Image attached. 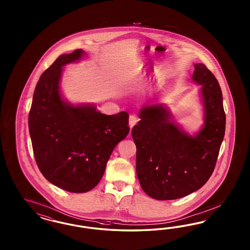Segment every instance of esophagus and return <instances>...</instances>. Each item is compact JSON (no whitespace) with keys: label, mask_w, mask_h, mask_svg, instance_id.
I'll return each mask as SVG.
<instances>
[{"label":"esophagus","mask_w":250,"mask_h":250,"mask_svg":"<svg viewBox=\"0 0 250 250\" xmlns=\"http://www.w3.org/2000/svg\"><path fill=\"white\" fill-rule=\"evenodd\" d=\"M137 121H138V119H137L136 115H134V114L130 115V117H129V126H130V128H132L137 123Z\"/></svg>","instance_id":"esophagus-1"}]
</instances>
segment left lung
Masks as SVG:
<instances>
[{"instance_id":"8db88e82","label":"left lung","mask_w":250,"mask_h":250,"mask_svg":"<svg viewBox=\"0 0 250 250\" xmlns=\"http://www.w3.org/2000/svg\"><path fill=\"white\" fill-rule=\"evenodd\" d=\"M192 79L201 84L205 126L195 136L169 121L164 107L143 108L132 129L136 174L141 188L156 200H175L202 188L212 176L226 130L223 95L215 76L196 64Z\"/></svg>"}]
</instances>
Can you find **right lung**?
<instances>
[{
  "label": "right lung",
  "mask_w": 250,
  "mask_h": 250,
  "mask_svg": "<svg viewBox=\"0 0 250 250\" xmlns=\"http://www.w3.org/2000/svg\"><path fill=\"white\" fill-rule=\"evenodd\" d=\"M83 51L61 55L36 86L28 116L34 156L45 179L69 192H86L101 181L115 146L128 135L129 114L106 115L91 105H68L61 100L64 65Z\"/></svg>",
  "instance_id": "1"
}]
</instances>
